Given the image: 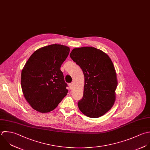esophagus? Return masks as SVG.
<instances>
[{"mask_svg": "<svg viewBox=\"0 0 150 150\" xmlns=\"http://www.w3.org/2000/svg\"><path fill=\"white\" fill-rule=\"evenodd\" d=\"M68 86H69V89H72L73 85H72V83H69Z\"/></svg>", "mask_w": 150, "mask_h": 150, "instance_id": "obj_1", "label": "esophagus"}]
</instances>
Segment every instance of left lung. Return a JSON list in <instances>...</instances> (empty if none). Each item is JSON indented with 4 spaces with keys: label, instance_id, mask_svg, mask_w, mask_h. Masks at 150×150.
<instances>
[{
    "label": "left lung",
    "instance_id": "8db88e82",
    "mask_svg": "<svg viewBox=\"0 0 150 150\" xmlns=\"http://www.w3.org/2000/svg\"><path fill=\"white\" fill-rule=\"evenodd\" d=\"M69 55L81 67L85 76L83 95L78 103L79 110L92 118L104 115L116 100L117 81L111 59L92 47L74 48Z\"/></svg>",
    "mask_w": 150,
    "mask_h": 150
}]
</instances>
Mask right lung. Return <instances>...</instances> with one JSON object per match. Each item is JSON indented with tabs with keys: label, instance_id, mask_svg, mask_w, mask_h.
I'll return each instance as SVG.
<instances>
[{
	"label": "right lung",
	"instance_id": "1",
	"mask_svg": "<svg viewBox=\"0 0 150 150\" xmlns=\"http://www.w3.org/2000/svg\"><path fill=\"white\" fill-rule=\"evenodd\" d=\"M70 49L51 44L36 50L21 71L24 96L34 110L48 113L55 109L67 95V84L60 68Z\"/></svg>",
	"mask_w": 150,
	"mask_h": 150
}]
</instances>
